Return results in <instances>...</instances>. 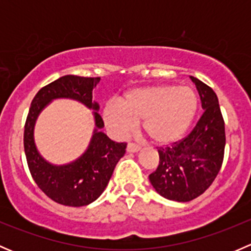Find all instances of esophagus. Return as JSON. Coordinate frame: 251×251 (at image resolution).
<instances>
[{
	"mask_svg": "<svg viewBox=\"0 0 251 251\" xmlns=\"http://www.w3.org/2000/svg\"><path fill=\"white\" fill-rule=\"evenodd\" d=\"M126 151H127L128 153H137V151H141V147L137 146V144H135V143H128Z\"/></svg>",
	"mask_w": 251,
	"mask_h": 251,
	"instance_id": "34e87169",
	"label": "esophagus"
}]
</instances>
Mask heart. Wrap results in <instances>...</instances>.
<instances>
[{"mask_svg": "<svg viewBox=\"0 0 251 251\" xmlns=\"http://www.w3.org/2000/svg\"><path fill=\"white\" fill-rule=\"evenodd\" d=\"M199 108L198 95L188 85H151L127 91L121 102L103 108V120L116 138H125L137 123L158 146L178 142L188 132Z\"/></svg>", "mask_w": 251, "mask_h": 251, "instance_id": "1", "label": "heart"}]
</instances>
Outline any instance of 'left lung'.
<instances>
[{
  "mask_svg": "<svg viewBox=\"0 0 251 251\" xmlns=\"http://www.w3.org/2000/svg\"><path fill=\"white\" fill-rule=\"evenodd\" d=\"M201 100L203 115L184 140L159 149V165L149 181L164 198L189 201L214 182L224 160L225 123L216 93L203 81L191 76Z\"/></svg>",
  "mask_w": 251,
  "mask_h": 251,
  "instance_id": "obj_1",
  "label": "left lung"
}]
</instances>
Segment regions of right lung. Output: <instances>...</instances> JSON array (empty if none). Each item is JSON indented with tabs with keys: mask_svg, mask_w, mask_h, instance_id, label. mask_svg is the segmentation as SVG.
I'll return each instance as SVG.
<instances>
[{
	"mask_svg": "<svg viewBox=\"0 0 251 251\" xmlns=\"http://www.w3.org/2000/svg\"><path fill=\"white\" fill-rule=\"evenodd\" d=\"M100 77L65 75L42 87L32 100L24 130V149L32 178L55 203L85 206L100 198L108 186L116 164L125 154L126 143L111 141L102 131L100 104L92 100V91ZM55 99L76 100L93 110L95 128L85 151L67 164L50 163L34 143V125L38 115Z\"/></svg>",
	"mask_w": 251,
	"mask_h": 251,
	"instance_id": "add662e5",
	"label": "right lung"
}]
</instances>
